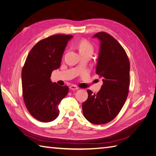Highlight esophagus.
Wrapping results in <instances>:
<instances>
[{"instance_id":"1","label":"esophagus","mask_w":156,"mask_h":156,"mask_svg":"<svg viewBox=\"0 0 156 156\" xmlns=\"http://www.w3.org/2000/svg\"><path fill=\"white\" fill-rule=\"evenodd\" d=\"M69 88L71 90H77V89H79V88L76 85H73V84H72V85L69 87Z\"/></svg>"}]
</instances>
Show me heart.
Masks as SVG:
<instances>
[{"label": "heart", "instance_id": "heart-1", "mask_svg": "<svg viewBox=\"0 0 156 156\" xmlns=\"http://www.w3.org/2000/svg\"><path fill=\"white\" fill-rule=\"evenodd\" d=\"M78 48L79 53H84V52L91 51L93 52V47L87 40H82L78 44Z\"/></svg>", "mask_w": 156, "mask_h": 156}]
</instances>
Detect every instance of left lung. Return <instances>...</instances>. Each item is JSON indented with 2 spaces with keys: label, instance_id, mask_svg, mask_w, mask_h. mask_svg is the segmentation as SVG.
<instances>
[{
  "label": "left lung",
  "instance_id": "left-lung-1",
  "mask_svg": "<svg viewBox=\"0 0 156 156\" xmlns=\"http://www.w3.org/2000/svg\"><path fill=\"white\" fill-rule=\"evenodd\" d=\"M93 37L100 40L96 73L103 78V84L97 94L88 90L83 112L90 123L104 124L115 119L126 100L130 66L126 51L112 36L101 32Z\"/></svg>",
  "mask_w": 156,
  "mask_h": 156
}]
</instances>
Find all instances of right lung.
I'll return each mask as SVG.
<instances>
[{"label":"right lung","instance_id":"right-lung-1","mask_svg":"<svg viewBox=\"0 0 156 156\" xmlns=\"http://www.w3.org/2000/svg\"><path fill=\"white\" fill-rule=\"evenodd\" d=\"M72 35L57 34L40 41L27 56L22 69L23 95L30 114L49 122L59 115L58 105L69 88L52 83V72L60 68L62 55Z\"/></svg>","mask_w":156,"mask_h":156}]
</instances>
